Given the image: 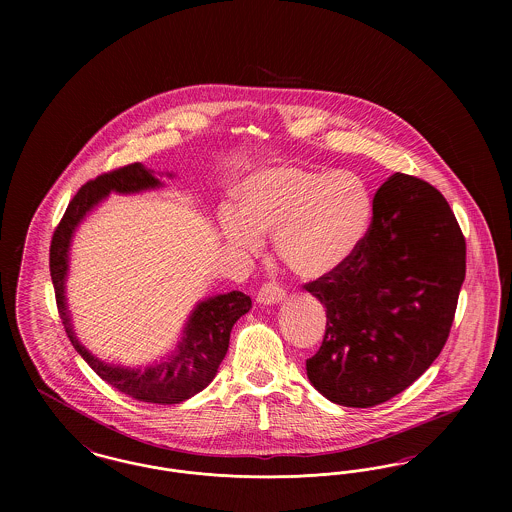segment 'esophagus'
Here are the masks:
<instances>
[{
	"label": "esophagus",
	"instance_id": "esophagus-1",
	"mask_svg": "<svg viewBox=\"0 0 512 512\" xmlns=\"http://www.w3.org/2000/svg\"><path fill=\"white\" fill-rule=\"evenodd\" d=\"M284 297H286V290L280 284L267 282V284L261 286V290L257 293V303L274 305V303H280Z\"/></svg>",
	"mask_w": 512,
	"mask_h": 512
}]
</instances>
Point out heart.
<instances>
[{
	"mask_svg": "<svg viewBox=\"0 0 512 512\" xmlns=\"http://www.w3.org/2000/svg\"><path fill=\"white\" fill-rule=\"evenodd\" d=\"M240 207L220 213L228 244L244 253L274 249L293 274L317 280L340 268L365 238L372 199L365 180L351 171L270 167L245 178Z\"/></svg>",
	"mask_w": 512,
	"mask_h": 512,
	"instance_id": "heart-1",
	"label": "heart"
}]
</instances>
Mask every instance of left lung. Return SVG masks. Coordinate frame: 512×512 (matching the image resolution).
I'll use <instances>...</instances> for the list:
<instances>
[{"mask_svg":"<svg viewBox=\"0 0 512 512\" xmlns=\"http://www.w3.org/2000/svg\"><path fill=\"white\" fill-rule=\"evenodd\" d=\"M466 272L461 226L438 190L395 172L374 195L355 253L303 288L326 307L307 376L326 399L368 409L407 390L438 359Z\"/></svg>","mask_w":512,"mask_h":512,"instance_id":"8db88e82","label":"left lung"}]
</instances>
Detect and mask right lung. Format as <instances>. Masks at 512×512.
<instances>
[{
	"instance_id": "add662e5",
	"label": "right lung",
	"mask_w": 512,
	"mask_h": 512,
	"mask_svg": "<svg viewBox=\"0 0 512 512\" xmlns=\"http://www.w3.org/2000/svg\"><path fill=\"white\" fill-rule=\"evenodd\" d=\"M159 186V178H155L153 172L147 171L142 163H132L115 171L103 172L98 178L86 182L71 199L63 219L53 232L49 247V272L55 290L57 311L63 320L65 332L74 349L88 365L92 366V370L99 378L136 401L174 405L194 397L195 393L211 384L228 351L232 326L251 309L249 295H245L244 292L222 293L197 303L176 349L161 363L146 368L107 365L96 359L80 341L76 340L65 301L69 247L80 220L84 219L101 199H105L109 192L134 194Z\"/></svg>"
}]
</instances>
